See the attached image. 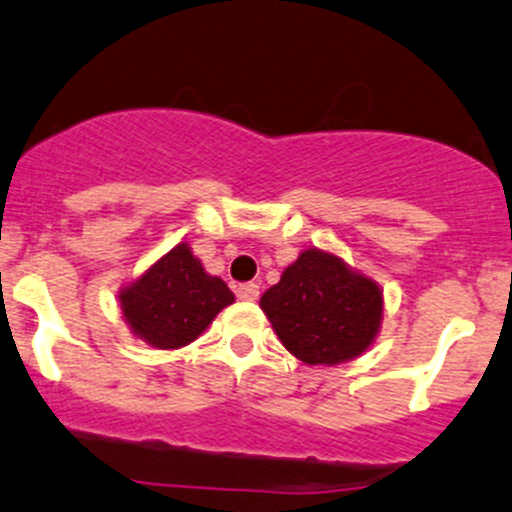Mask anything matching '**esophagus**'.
I'll list each match as a JSON object with an SVG mask.
<instances>
[{"label": "esophagus", "instance_id": "34e87169", "mask_svg": "<svg viewBox=\"0 0 512 512\" xmlns=\"http://www.w3.org/2000/svg\"><path fill=\"white\" fill-rule=\"evenodd\" d=\"M236 295H239V300L254 302V300H258V285L256 283L239 285V288H236Z\"/></svg>", "mask_w": 512, "mask_h": 512}]
</instances>
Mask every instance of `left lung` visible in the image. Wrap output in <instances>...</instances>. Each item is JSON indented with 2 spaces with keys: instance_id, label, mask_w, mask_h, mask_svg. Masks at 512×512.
Listing matches in <instances>:
<instances>
[{
  "instance_id": "8db88e82",
  "label": "left lung",
  "mask_w": 512,
  "mask_h": 512,
  "mask_svg": "<svg viewBox=\"0 0 512 512\" xmlns=\"http://www.w3.org/2000/svg\"><path fill=\"white\" fill-rule=\"evenodd\" d=\"M261 310L295 359L310 366H337L376 342L383 290L344 258L305 249L261 295Z\"/></svg>"
}]
</instances>
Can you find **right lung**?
<instances>
[{
    "label": "right lung",
    "instance_id": "obj_1",
    "mask_svg": "<svg viewBox=\"0 0 512 512\" xmlns=\"http://www.w3.org/2000/svg\"><path fill=\"white\" fill-rule=\"evenodd\" d=\"M232 302L227 283L210 276L185 241L119 290L124 322L153 349H180L195 342Z\"/></svg>",
    "mask_w": 512,
    "mask_h": 512
}]
</instances>
